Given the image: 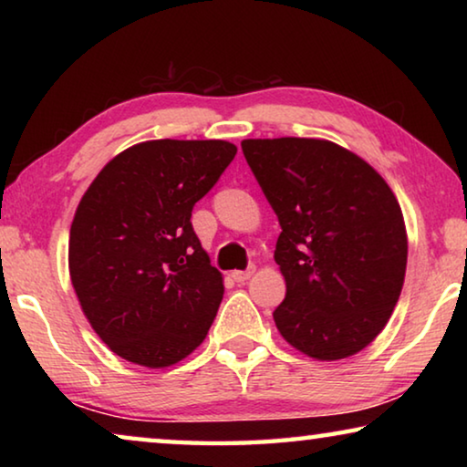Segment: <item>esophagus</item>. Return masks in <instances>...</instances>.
Segmentation results:
<instances>
[{
  "label": "esophagus",
  "instance_id": "1",
  "mask_svg": "<svg viewBox=\"0 0 467 467\" xmlns=\"http://www.w3.org/2000/svg\"><path fill=\"white\" fill-rule=\"evenodd\" d=\"M253 274H255V265H249L247 270H236L231 275H233L234 282H247Z\"/></svg>",
  "mask_w": 467,
  "mask_h": 467
}]
</instances>
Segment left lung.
I'll use <instances>...</instances> for the list:
<instances>
[{"label": "left lung", "instance_id": "obj_1", "mask_svg": "<svg viewBox=\"0 0 467 467\" xmlns=\"http://www.w3.org/2000/svg\"><path fill=\"white\" fill-rule=\"evenodd\" d=\"M241 148L282 226L274 259L286 298L275 327L311 358L360 352L404 286L408 236L389 185L327 140H243Z\"/></svg>", "mask_w": 467, "mask_h": 467}]
</instances>
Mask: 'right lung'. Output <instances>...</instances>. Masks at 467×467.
Wrapping results in <instances>:
<instances>
[{"instance_id": "right-lung-1", "label": "right lung", "mask_w": 467, "mask_h": 467, "mask_svg": "<svg viewBox=\"0 0 467 467\" xmlns=\"http://www.w3.org/2000/svg\"><path fill=\"white\" fill-rule=\"evenodd\" d=\"M224 140H150L107 162L78 205L69 275L117 357L164 368L208 336L224 295L192 210L233 162Z\"/></svg>"}]
</instances>
